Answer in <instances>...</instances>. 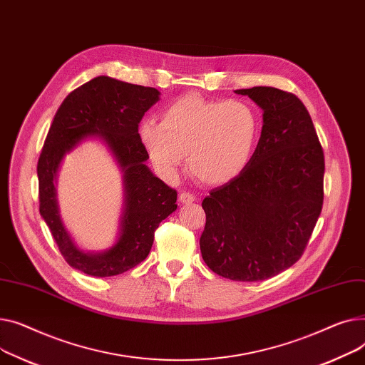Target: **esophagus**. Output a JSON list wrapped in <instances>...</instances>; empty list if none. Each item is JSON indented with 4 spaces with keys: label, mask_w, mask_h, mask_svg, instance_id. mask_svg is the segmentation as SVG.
Instances as JSON below:
<instances>
[{
    "label": "esophagus",
    "mask_w": 365,
    "mask_h": 365,
    "mask_svg": "<svg viewBox=\"0 0 365 365\" xmlns=\"http://www.w3.org/2000/svg\"><path fill=\"white\" fill-rule=\"evenodd\" d=\"M178 200L184 205V203H192V202H196V197L191 195V192H185V191H182L181 195L178 196Z\"/></svg>",
    "instance_id": "34e87169"
}]
</instances>
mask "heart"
Returning <instances> with one entry per match:
<instances>
[{
    "mask_svg": "<svg viewBox=\"0 0 365 365\" xmlns=\"http://www.w3.org/2000/svg\"><path fill=\"white\" fill-rule=\"evenodd\" d=\"M259 119L247 103L187 94L165 107L160 122L144 120L140 137L163 177H174L187 156L188 173L207 185L237 178L249 165Z\"/></svg>",
    "mask_w": 365,
    "mask_h": 365,
    "instance_id": "obj_1",
    "label": "heart"
}]
</instances>
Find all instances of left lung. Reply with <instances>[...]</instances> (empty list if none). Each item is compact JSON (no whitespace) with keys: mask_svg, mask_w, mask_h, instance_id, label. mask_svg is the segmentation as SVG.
Returning <instances> with one entry per match:
<instances>
[{"mask_svg":"<svg viewBox=\"0 0 365 365\" xmlns=\"http://www.w3.org/2000/svg\"><path fill=\"white\" fill-rule=\"evenodd\" d=\"M262 109V131L243 173L202 202L205 264L234 282H262L304 253L323 207L324 155L296 96L272 87L235 90Z\"/></svg>","mask_w":365,"mask_h":365,"instance_id":"1","label":"left lung"}]
</instances>
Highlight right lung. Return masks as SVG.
I'll return each mask as SVG.
<instances>
[{"label": "right lung", "instance_id": "right-lung-1", "mask_svg": "<svg viewBox=\"0 0 365 365\" xmlns=\"http://www.w3.org/2000/svg\"><path fill=\"white\" fill-rule=\"evenodd\" d=\"M156 88L97 76L63 100L38 160L39 213L68 264L88 275L112 277L143 262L152 249L155 230L177 210V191L145 165L138 134L144 113L159 101ZM101 142L123 174L124 203L115 243L103 251H85L63 225L56 200V177L66 154L83 140Z\"/></svg>", "mask_w": 365, "mask_h": 365}]
</instances>
